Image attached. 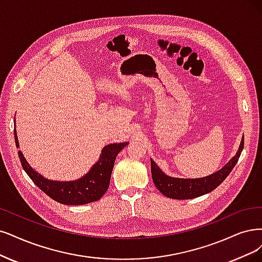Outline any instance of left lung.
<instances>
[{
    "mask_svg": "<svg viewBox=\"0 0 262 262\" xmlns=\"http://www.w3.org/2000/svg\"><path fill=\"white\" fill-rule=\"evenodd\" d=\"M244 148V137L241 140L239 148L235 156L218 171L209 176L196 179H183L169 177L164 173L156 162L151 160V173L154 185L165 196L175 200H189L204 195L215 190L224 181L237 163L241 152Z\"/></svg>",
    "mask_w": 262,
    "mask_h": 262,
    "instance_id": "obj_1",
    "label": "left lung"
}]
</instances>
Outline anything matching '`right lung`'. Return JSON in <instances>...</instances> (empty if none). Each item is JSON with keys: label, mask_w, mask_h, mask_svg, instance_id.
<instances>
[{"label": "right lung", "mask_w": 262, "mask_h": 262, "mask_svg": "<svg viewBox=\"0 0 262 262\" xmlns=\"http://www.w3.org/2000/svg\"><path fill=\"white\" fill-rule=\"evenodd\" d=\"M16 147L19 148L16 127L14 128ZM128 142L110 143L101 150L100 158L91 170L82 178L73 181L50 180L35 171L26 161L23 152L18 151V157L27 175L44 193L64 205H83L96 202L102 198L110 185L114 162L120 151Z\"/></svg>", "instance_id": "right-lung-1"}]
</instances>
